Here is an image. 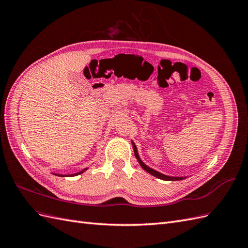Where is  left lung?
I'll use <instances>...</instances> for the list:
<instances>
[{
  "mask_svg": "<svg viewBox=\"0 0 248 248\" xmlns=\"http://www.w3.org/2000/svg\"><path fill=\"white\" fill-rule=\"evenodd\" d=\"M131 144H132V147H133L134 155H136V158L138 159V161H139V163H140V166L142 169H144L147 172H149V174H151L152 176H154V177H156V178H158V179H160V180H164V181H179V180H183V179H186L187 177H188V176H182V177L168 176V175L162 174V172H160V171H158V170H154V169H152V168L148 167L147 164L140 159V155H139L138 148H137L136 144H134L133 141H131Z\"/></svg>",
  "mask_w": 248,
  "mask_h": 248,
  "instance_id": "1",
  "label": "left lung"
}]
</instances>
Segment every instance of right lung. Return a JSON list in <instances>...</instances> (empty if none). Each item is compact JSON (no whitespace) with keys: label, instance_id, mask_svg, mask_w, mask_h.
<instances>
[{"label":"right lung","instance_id":"right-lung-1","mask_svg":"<svg viewBox=\"0 0 248 248\" xmlns=\"http://www.w3.org/2000/svg\"><path fill=\"white\" fill-rule=\"evenodd\" d=\"M88 169H89V168H85V169H82L81 170H79V171H78V172H74V174H69V175L56 174V172H51V174H52V175H56V176H59V177H74V176H78V175H80V174H82V172L86 171Z\"/></svg>","mask_w":248,"mask_h":248}]
</instances>
